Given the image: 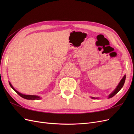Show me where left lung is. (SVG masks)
<instances>
[{
  "mask_svg": "<svg viewBox=\"0 0 134 134\" xmlns=\"http://www.w3.org/2000/svg\"><path fill=\"white\" fill-rule=\"evenodd\" d=\"M125 79H126V75H124V76L122 78V79L121 80V81L120 82L119 84H118V86H117V87L116 88L115 90H114L112 93H111L108 96V98H111L112 97H113L115 94H116L117 93H118L121 88H122V87L124 86V84L125 83ZM92 99H96V98H94V97H91Z\"/></svg>",
  "mask_w": 134,
  "mask_h": 134,
  "instance_id": "8db88e82",
  "label": "left lung"
}]
</instances>
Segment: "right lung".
<instances>
[{"label":"right lung","instance_id":"1","mask_svg":"<svg viewBox=\"0 0 134 134\" xmlns=\"http://www.w3.org/2000/svg\"><path fill=\"white\" fill-rule=\"evenodd\" d=\"M9 85L11 87V88L13 89V90L17 93V94L18 95H19L20 96H21V97H22V98H25V99H31V100H35V99H37V100H38V99H41V97H40V96H35V95H26V94H22V93H19V92H18L17 90H15V89L14 88V87L12 86L11 83L9 82Z\"/></svg>","mask_w":134,"mask_h":134}]
</instances>
